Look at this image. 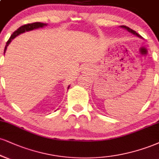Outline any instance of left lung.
Segmentation results:
<instances>
[{"instance_id":"left-lung-1","label":"left lung","mask_w":159,"mask_h":159,"mask_svg":"<svg viewBox=\"0 0 159 159\" xmlns=\"http://www.w3.org/2000/svg\"><path fill=\"white\" fill-rule=\"evenodd\" d=\"M121 27H122V28H124V29H126V30H128V31H129V32H131V33H133V34H134V35H137L138 37H139V38H141V36L140 35H139V34H138L136 32L134 31V30H132V29L129 28V27H127V26H121Z\"/></svg>"}]
</instances>
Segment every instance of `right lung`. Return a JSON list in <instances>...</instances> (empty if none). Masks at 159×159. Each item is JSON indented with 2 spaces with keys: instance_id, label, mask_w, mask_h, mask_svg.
Instances as JSON below:
<instances>
[{
  "instance_id": "right-lung-1",
  "label": "right lung",
  "mask_w": 159,
  "mask_h": 159,
  "mask_svg": "<svg viewBox=\"0 0 159 159\" xmlns=\"http://www.w3.org/2000/svg\"><path fill=\"white\" fill-rule=\"evenodd\" d=\"M46 25L47 24H43V23L35 22V23H32V24H25V25H24V26H21L20 27H19L18 30H16V31H15L14 32H13L12 35L10 36V38H9V39L8 40V41H7V43H6V47L4 49V53L6 52V50H7V47H8V45L9 44V43H10V42L12 41V40L14 39L16 36L20 35V33H23V32L30 31V30H35V29L43 27V26H46ZM69 88H70V86L68 87V89Z\"/></svg>"
}]
</instances>
